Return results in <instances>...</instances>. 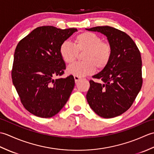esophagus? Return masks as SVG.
Instances as JSON below:
<instances>
[{
  "mask_svg": "<svg viewBox=\"0 0 154 154\" xmlns=\"http://www.w3.org/2000/svg\"><path fill=\"white\" fill-rule=\"evenodd\" d=\"M74 79H75V82L77 83L81 79V78L80 77H77V76H74Z\"/></svg>",
  "mask_w": 154,
  "mask_h": 154,
  "instance_id": "obj_1",
  "label": "esophagus"
}]
</instances>
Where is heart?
Segmentation results:
<instances>
[{
	"label": "heart",
	"instance_id": "heart-1",
	"mask_svg": "<svg viewBox=\"0 0 154 154\" xmlns=\"http://www.w3.org/2000/svg\"><path fill=\"white\" fill-rule=\"evenodd\" d=\"M82 55L83 62L76 63L67 68L69 74L77 77H84L93 74L96 68L103 70L112 58V48L107 42L102 41L99 35L91 32H84L75 36L74 44L65 41L60 48L61 58L67 64L76 61L79 53Z\"/></svg>",
	"mask_w": 154,
	"mask_h": 154
}]
</instances>
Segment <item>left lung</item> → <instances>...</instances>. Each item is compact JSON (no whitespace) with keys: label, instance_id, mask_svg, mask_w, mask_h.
Listing matches in <instances>:
<instances>
[{"label":"left lung","instance_id":"1","mask_svg":"<svg viewBox=\"0 0 154 154\" xmlns=\"http://www.w3.org/2000/svg\"><path fill=\"white\" fill-rule=\"evenodd\" d=\"M87 30L105 35L112 48L109 65L93 77L101 83L89 81L87 102L100 117H116L130 109L141 89V54L132 39L116 28L104 26Z\"/></svg>","mask_w":154,"mask_h":154}]
</instances>
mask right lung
<instances>
[{"label": "right lung", "mask_w": 154, "mask_h": 154, "mask_svg": "<svg viewBox=\"0 0 154 154\" xmlns=\"http://www.w3.org/2000/svg\"><path fill=\"white\" fill-rule=\"evenodd\" d=\"M76 28L61 30L51 26L38 27L19 42L16 48L12 79L23 106L41 118L57 114L66 104L75 86L73 75L64 74L61 44Z\"/></svg>", "instance_id": "1"}]
</instances>
